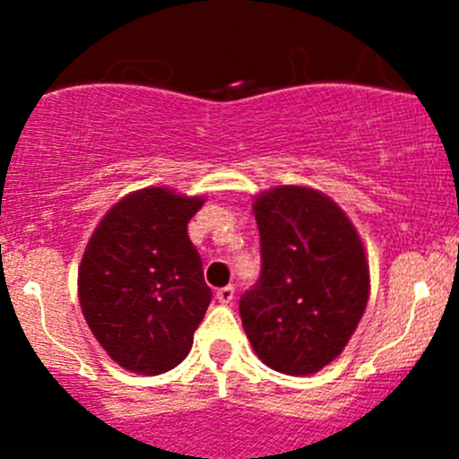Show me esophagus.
<instances>
[{"label":"esophagus","mask_w":459,"mask_h":459,"mask_svg":"<svg viewBox=\"0 0 459 459\" xmlns=\"http://www.w3.org/2000/svg\"><path fill=\"white\" fill-rule=\"evenodd\" d=\"M235 298V289L233 286H224V289L217 290V299H220V304H230Z\"/></svg>","instance_id":"obj_1"}]
</instances>
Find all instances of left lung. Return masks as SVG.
<instances>
[{
	"label": "left lung",
	"instance_id": "obj_1",
	"mask_svg": "<svg viewBox=\"0 0 459 459\" xmlns=\"http://www.w3.org/2000/svg\"><path fill=\"white\" fill-rule=\"evenodd\" d=\"M262 273L239 299L253 351L266 367L311 375L349 344L368 302L362 239L331 197L275 186L253 202Z\"/></svg>",
	"mask_w": 459,
	"mask_h": 459
}]
</instances>
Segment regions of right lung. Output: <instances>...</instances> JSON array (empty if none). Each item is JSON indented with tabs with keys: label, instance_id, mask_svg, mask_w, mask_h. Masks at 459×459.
<instances>
[{
	"label": "right lung",
	"instance_id": "1",
	"mask_svg": "<svg viewBox=\"0 0 459 459\" xmlns=\"http://www.w3.org/2000/svg\"><path fill=\"white\" fill-rule=\"evenodd\" d=\"M204 197L161 186L119 200L97 224L80 264V304L101 349L126 371L178 367L211 304L188 221Z\"/></svg>",
	"mask_w": 459,
	"mask_h": 459
}]
</instances>
